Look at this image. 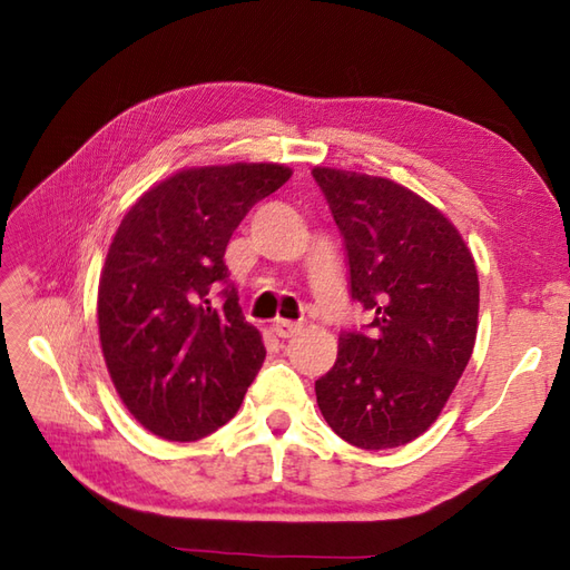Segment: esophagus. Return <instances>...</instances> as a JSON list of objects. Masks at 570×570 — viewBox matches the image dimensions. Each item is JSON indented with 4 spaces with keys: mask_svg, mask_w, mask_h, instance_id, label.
Masks as SVG:
<instances>
[{
    "mask_svg": "<svg viewBox=\"0 0 570 570\" xmlns=\"http://www.w3.org/2000/svg\"><path fill=\"white\" fill-rule=\"evenodd\" d=\"M272 331H274V335H278V337H294V335L301 331V323L276 318V321L272 323Z\"/></svg>",
    "mask_w": 570,
    "mask_h": 570,
    "instance_id": "34e87169",
    "label": "esophagus"
}]
</instances>
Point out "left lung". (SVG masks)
I'll return each mask as SVG.
<instances>
[{"label":"left lung","instance_id":"8db88e82","mask_svg":"<svg viewBox=\"0 0 570 570\" xmlns=\"http://www.w3.org/2000/svg\"><path fill=\"white\" fill-rule=\"evenodd\" d=\"M341 227L350 296L370 331H343L316 382L328 426L382 451L419 439L439 419L475 347L480 284L455 225L390 178L313 168Z\"/></svg>","mask_w":570,"mask_h":570}]
</instances>
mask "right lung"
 <instances>
[{"instance_id": "add662e5", "label": "right lung", "mask_w": 570, "mask_h": 570, "mask_svg": "<svg viewBox=\"0 0 570 570\" xmlns=\"http://www.w3.org/2000/svg\"><path fill=\"white\" fill-rule=\"evenodd\" d=\"M288 178L282 164L184 168L117 227L98 288L100 345L119 399L159 439L217 431L257 377L266 350L223 257L252 205Z\"/></svg>"}]
</instances>
